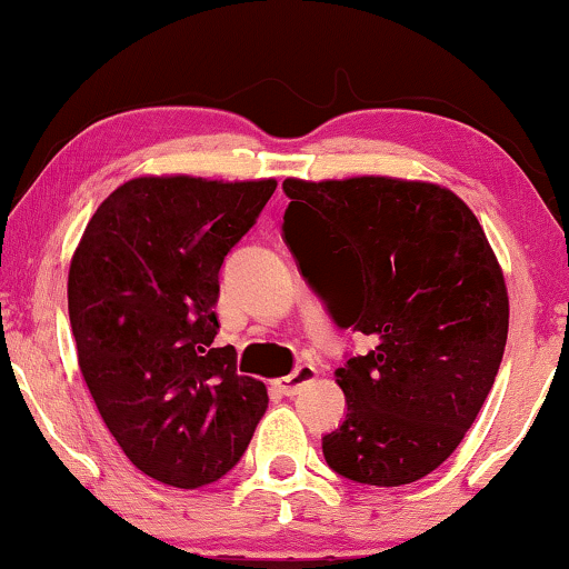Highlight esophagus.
Segmentation results:
<instances>
[{
  "mask_svg": "<svg viewBox=\"0 0 569 569\" xmlns=\"http://www.w3.org/2000/svg\"><path fill=\"white\" fill-rule=\"evenodd\" d=\"M318 378V370L313 368V365H300L298 370L292 372V376H284L277 380V388L282 391L284 396H298L302 388L313 383V380Z\"/></svg>",
  "mask_w": 569,
  "mask_h": 569,
  "instance_id": "obj_1",
  "label": "esophagus"
}]
</instances>
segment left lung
Masks as SVG:
<instances>
[{
    "instance_id": "8db88e82",
    "label": "left lung",
    "mask_w": 569,
    "mask_h": 569,
    "mask_svg": "<svg viewBox=\"0 0 569 569\" xmlns=\"http://www.w3.org/2000/svg\"><path fill=\"white\" fill-rule=\"evenodd\" d=\"M284 240L341 329L372 337L339 368L347 417L326 463L372 487L427 477L458 448L508 341L502 267L469 204L391 176L282 183Z\"/></svg>"
}]
</instances>
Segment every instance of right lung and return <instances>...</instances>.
<instances>
[{"instance_id":"add662e5","label":"right lung","mask_w":569,"mask_h":569,"mask_svg":"<svg viewBox=\"0 0 569 569\" xmlns=\"http://www.w3.org/2000/svg\"><path fill=\"white\" fill-rule=\"evenodd\" d=\"M274 178L139 176L100 201L69 263L77 365L103 422L147 477L199 489L240 461L267 386L214 347L224 256Z\"/></svg>"}]
</instances>
